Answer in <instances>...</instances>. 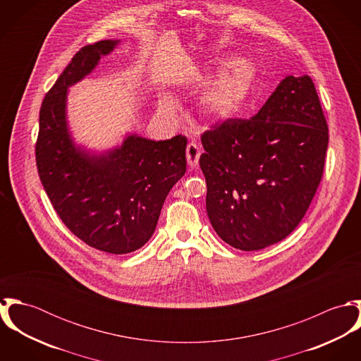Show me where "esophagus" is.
I'll return each instance as SVG.
<instances>
[{
    "instance_id": "1",
    "label": "esophagus",
    "mask_w": 361,
    "mask_h": 361,
    "mask_svg": "<svg viewBox=\"0 0 361 361\" xmlns=\"http://www.w3.org/2000/svg\"><path fill=\"white\" fill-rule=\"evenodd\" d=\"M202 150L196 143H189L186 147V158H188V164L192 168H196L199 165V159H200Z\"/></svg>"
}]
</instances>
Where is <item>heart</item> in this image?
Instances as JSON below:
<instances>
[{
  "label": "heart",
  "mask_w": 361,
  "mask_h": 361,
  "mask_svg": "<svg viewBox=\"0 0 361 361\" xmlns=\"http://www.w3.org/2000/svg\"><path fill=\"white\" fill-rule=\"evenodd\" d=\"M224 63L226 66L207 86L197 103V114L206 122H221L239 115L257 89L259 72L255 62L236 58ZM158 112L166 118L175 115L176 102L172 96L159 97Z\"/></svg>",
  "instance_id": "obj_1"
}]
</instances>
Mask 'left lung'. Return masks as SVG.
I'll return each mask as SVG.
<instances>
[{"label": "left lung", "instance_id": "8db88e82", "mask_svg": "<svg viewBox=\"0 0 361 361\" xmlns=\"http://www.w3.org/2000/svg\"><path fill=\"white\" fill-rule=\"evenodd\" d=\"M202 143L207 214L224 242L255 252L295 231L319 185L328 147L310 76H286L253 118L228 119Z\"/></svg>", "mask_w": 361, "mask_h": 361}]
</instances>
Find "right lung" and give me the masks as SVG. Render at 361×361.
I'll return each instance as SVG.
<instances>
[{"label":"right lung","mask_w":361,"mask_h":361,"mask_svg":"<svg viewBox=\"0 0 361 361\" xmlns=\"http://www.w3.org/2000/svg\"><path fill=\"white\" fill-rule=\"evenodd\" d=\"M119 44L103 40L72 58L43 100L36 145L40 180L62 222L86 245L112 255L135 252L153 236L169 190L186 172L188 145L180 135L155 142L133 132L104 150L76 142L69 89Z\"/></svg>","instance_id":"1"}]
</instances>
